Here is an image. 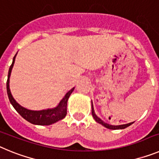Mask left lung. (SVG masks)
<instances>
[{
    "label": "left lung",
    "mask_w": 159,
    "mask_h": 159,
    "mask_svg": "<svg viewBox=\"0 0 159 159\" xmlns=\"http://www.w3.org/2000/svg\"><path fill=\"white\" fill-rule=\"evenodd\" d=\"M92 116H93V118L95 119V121L97 122V123H100V124H102V126H104L105 127H107V128L108 129H111V130H119V129H124L126 128V127H129V126H130V125L132 124V123H127V124H123V125H118V126H113V125H110L108 124V123H105V122H103L101 119H99L98 116L95 115V111H94V107H93V104H92Z\"/></svg>",
    "instance_id": "obj_1"
}]
</instances>
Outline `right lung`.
<instances>
[{
    "mask_svg": "<svg viewBox=\"0 0 159 159\" xmlns=\"http://www.w3.org/2000/svg\"><path fill=\"white\" fill-rule=\"evenodd\" d=\"M16 54L13 57L12 63L11 64L9 70H8V80H7L6 88H7V94H8V99L10 101L11 104L12 105L15 110L18 113L29 123L35 125H41V126H48L51 125L52 123H57L59 120L64 119L67 115V102L68 100V98L72 93L75 88H71L69 92H67V94L64 95V97L61 99L58 106L52 109H47V110H41V111H32L26 109L18 103L11 94L10 89H9V78L11 75V71H12V67H13L15 59H16Z\"/></svg>",
    "mask_w": 159,
    "mask_h": 159,
    "instance_id": "add662e5",
    "label": "right lung"
}]
</instances>
